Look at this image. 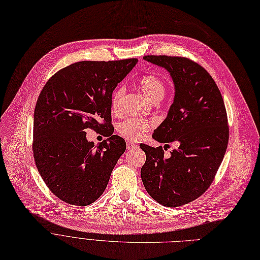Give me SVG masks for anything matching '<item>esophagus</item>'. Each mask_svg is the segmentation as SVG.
<instances>
[{
	"mask_svg": "<svg viewBox=\"0 0 260 260\" xmlns=\"http://www.w3.org/2000/svg\"><path fill=\"white\" fill-rule=\"evenodd\" d=\"M137 147H138L137 144H134V143H132V142H127V149H128V150H134V149H137Z\"/></svg>",
	"mask_w": 260,
	"mask_h": 260,
	"instance_id": "34e87169",
	"label": "esophagus"
}]
</instances>
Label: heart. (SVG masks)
Instances as JSON below:
<instances>
[{
	"mask_svg": "<svg viewBox=\"0 0 260 260\" xmlns=\"http://www.w3.org/2000/svg\"><path fill=\"white\" fill-rule=\"evenodd\" d=\"M139 85L144 95L152 103L160 102L165 96L166 86L164 82L155 75H147L142 77ZM123 95H125V89L122 86H119L113 92L112 98H111V110H112L113 113L119 112ZM151 121L129 118L119 123L117 126V131L123 138L130 141H138L142 139L151 129Z\"/></svg>",
	"mask_w": 260,
	"mask_h": 260,
	"instance_id": "b5f03b06",
	"label": "heart"
}]
</instances>
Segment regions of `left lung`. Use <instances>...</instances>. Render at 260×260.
I'll return each mask as SVG.
<instances>
[{
    "instance_id": "obj_1",
    "label": "left lung",
    "mask_w": 260,
    "mask_h": 260,
    "mask_svg": "<svg viewBox=\"0 0 260 260\" xmlns=\"http://www.w3.org/2000/svg\"><path fill=\"white\" fill-rule=\"evenodd\" d=\"M143 59L165 69L175 85L174 103L152 139L178 147L166 158L162 146L140 145L146 153L141 177L152 199L178 207L196 200L212 184L229 143L226 110L216 82L201 66L183 57Z\"/></svg>"
}]
</instances>
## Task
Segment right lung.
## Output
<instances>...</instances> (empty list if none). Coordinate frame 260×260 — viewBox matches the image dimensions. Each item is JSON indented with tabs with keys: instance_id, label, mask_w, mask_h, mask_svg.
Segmentation results:
<instances>
[{
	"instance_id": "right-lung-1",
	"label": "right lung",
	"mask_w": 260,
	"mask_h": 260,
	"mask_svg": "<svg viewBox=\"0 0 260 260\" xmlns=\"http://www.w3.org/2000/svg\"><path fill=\"white\" fill-rule=\"evenodd\" d=\"M138 59L80 61L57 72L34 113L32 151L43 181L57 198L86 206L105 191L126 142L111 132V98ZM109 129L95 146L85 129Z\"/></svg>"
}]
</instances>
